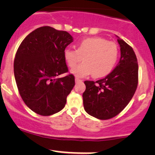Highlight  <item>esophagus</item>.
<instances>
[{
    "label": "esophagus",
    "instance_id": "esophagus-1",
    "mask_svg": "<svg viewBox=\"0 0 155 155\" xmlns=\"http://www.w3.org/2000/svg\"><path fill=\"white\" fill-rule=\"evenodd\" d=\"M75 81H76V82H82V79H79V78H76L75 79Z\"/></svg>",
    "mask_w": 155,
    "mask_h": 155
}]
</instances>
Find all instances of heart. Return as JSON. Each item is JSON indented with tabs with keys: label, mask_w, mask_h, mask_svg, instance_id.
<instances>
[{
	"label": "heart",
	"mask_w": 155,
	"mask_h": 155,
	"mask_svg": "<svg viewBox=\"0 0 155 155\" xmlns=\"http://www.w3.org/2000/svg\"><path fill=\"white\" fill-rule=\"evenodd\" d=\"M84 57V63L75 67ZM118 58V48L115 43L99 37H88L79 42L77 49L67 48L64 58L73 69L71 73L76 77H85L93 74L95 78L107 76L115 67Z\"/></svg>",
	"instance_id": "b5f03b06"
}]
</instances>
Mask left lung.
<instances>
[{
	"label": "left lung",
	"mask_w": 155,
	"mask_h": 155,
	"mask_svg": "<svg viewBox=\"0 0 155 155\" xmlns=\"http://www.w3.org/2000/svg\"><path fill=\"white\" fill-rule=\"evenodd\" d=\"M121 57L114 70L100 80L85 81L82 94L87 114L107 120L119 114L132 99L138 85V62L133 48L116 36Z\"/></svg>",
	"instance_id": "obj_1"
}]
</instances>
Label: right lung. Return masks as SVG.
Returning a JSON list of instances; mask_svg holds the SVG:
<instances>
[{"instance_id":"add662e5","label":"right lung","mask_w":155,"mask_h":155,"mask_svg":"<svg viewBox=\"0 0 155 155\" xmlns=\"http://www.w3.org/2000/svg\"><path fill=\"white\" fill-rule=\"evenodd\" d=\"M73 41L68 32L43 26L30 33L18 47L14 61V76L25 104L43 116L61 110L75 85L68 72L64 51Z\"/></svg>"}]
</instances>
